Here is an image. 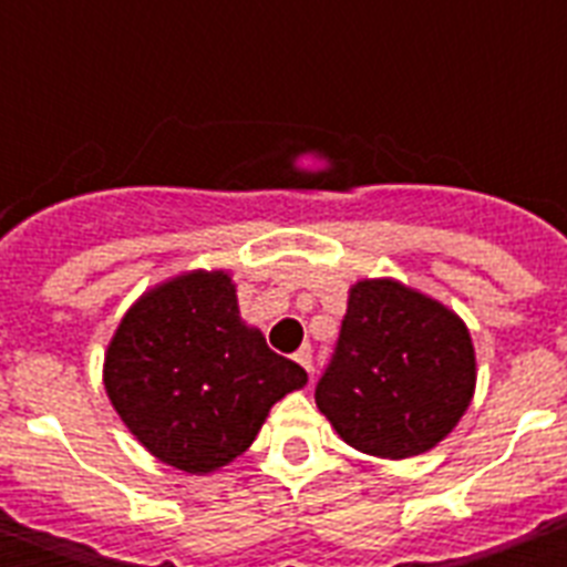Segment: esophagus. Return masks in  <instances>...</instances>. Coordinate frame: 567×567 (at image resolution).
Returning a JSON list of instances; mask_svg holds the SVG:
<instances>
[{
    "label": "esophagus",
    "mask_w": 567,
    "mask_h": 567,
    "mask_svg": "<svg viewBox=\"0 0 567 567\" xmlns=\"http://www.w3.org/2000/svg\"><path fill=\"white\" fill-rule=\"evenodd\" d=\"M295 360H298V363L303 365V369H307L309 374H312L315 360H312V349H309V346H303V349H298V354H295Z\"/></svg>",
    "instance_id": "obj_1"
}]
</instances>
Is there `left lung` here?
Masks as SVG:
<instances>
[{
	"instance_id": "8db88e82",
	"label": "left lung",
	"mask_w": 567,
	"mask_h": 567,
	"mask_svg": "<svg viewBox=\"0 0 567 567\" xmlns=\"http://www.w3.org/2000/svg\"><path fill=\"white\" fill-rule=\"evenodd\" d=\"M474 383V346L452 309L392 278L358 280L315 403L352 449L405 460L452 432Z\"/></svg>"
}]
</instances>
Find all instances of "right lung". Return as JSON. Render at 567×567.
I'll use <instances>...</instances> for the list:
<instances>
[{"mask_svg":"<svg viewBox=\"0 0 567 567\" xmlns=\"http://www.w3.org/2000/svg\"><path fill=\"white\" fill-rule=\"evenodd\" d=\"M307 385L240 320L227 272H187L135 300L104 354V389L135 440L187 474L233 463L269 409Z\"/></svg>","mask_w":567,"mask_h":567,"instance_id":"obj_1","label":"right lung"}]
</instances>
